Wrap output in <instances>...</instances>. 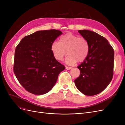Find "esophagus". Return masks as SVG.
I'll return each instance as SVG.
<instances>
[{"label":"esophagus","mask_w":125,"mask_h":125,"mask_svg":"<svg viewBox=\"0 0 125 125\" xmlns=\"http://www.w3.org/2000/svg\"><path fill=\"white\" fill-rule=\"evenodd\" d=\"M66 69L67 70H70L71 69H72V67H67V66H66Z\"/></svg>","instance_id":"1"}]
</instances>
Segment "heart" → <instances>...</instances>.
Masks as SVG:
<instances>
[{
    "label": "heart",
    "instance_id": "obj_1",
    "mask_svg": "<svg viewBox=\"0 0 125 125\" xmlns=\"http://www.w3.org/2000/svg\"><path fill=\"white\" fill-rule=\"evenodd\" d=\"M89 50L88 41L71 33L62 36L58 42H54L51 47L52 56L59 62L63 60L67 52L69 55L65 59V62L69 65H74L77 61H84L88 56Z\"/></svg>",
    "mask_w": 125,
    "mask_h": 125
}]
</instances>
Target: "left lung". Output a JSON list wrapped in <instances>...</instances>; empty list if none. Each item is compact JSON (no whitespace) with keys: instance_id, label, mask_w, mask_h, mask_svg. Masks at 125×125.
<instances>
[{"instance_id":"obj_1","label":"left lung","mask_w":125,"mask_h":125,"mask_svg":"<svg viewBox=\"0 0 125 125\" xmlns=\"http://www.w3.org/2000/svg\"><path fill=\"white\" fill-rule=\"evenodd\" d=\"M78 32L88 41V57L78 68L80 76L74 80L77 88L84 95H95L103 91L113 77L114 51L105 37L87 30Z\"/></svg>"}]
</instances>
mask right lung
<instances>
[{
	"instance_id": "1",
	"label": "right lung",
	"mask_w": 125,
	"mask_h": 125,
	"mask_svg": "<svg viewBox=\"0 0 125 125\" xmlns=\"http://www.w3.org/2000/svg\"><path fill=\"white\" fill-rule=\"evenodd\" d=\"M62 33L57 30L36 31L25 36L16 47L14 73L29 92L35 95L47 93L65 69L51 51L52 43Z\"/></svg>"
}]
</instances>
